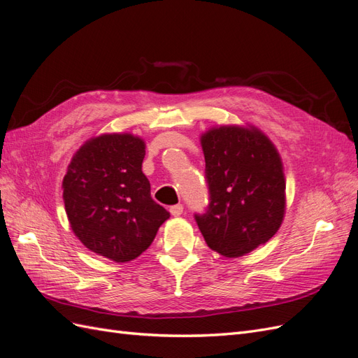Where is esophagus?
<instances>
[{"label":"esophagus","instance_id":"obj_1","mask_svg":"<svg viewBox=\"0 0 358 358\" xmlns=\"http://www.w3.org/2000/svg\"><path fill=\"white\" fill-rule=\"evenodd\" d=\"M170 213H171L173 216H180V215L183 213V206H182V204L171 206V208H170Z\"/></svg>","mask_w":358,"mask_h":358}]
</instances>
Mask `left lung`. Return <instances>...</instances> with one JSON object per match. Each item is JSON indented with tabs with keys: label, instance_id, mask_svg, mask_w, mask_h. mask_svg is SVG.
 <instances>
[{
	"label": "left lung",
	"instance_id": "8db88e82",
	"mask_svg": "<svg viewBox=\"0 0 358 358\" xmlns=\"http://www.w3.org/2000/svg\"><path fill=\"white\" fill-rule=\"evenodd\" d=\"M209 203L194 213L206 243L236 258L272 239L285 212L278 150L257 128L220 127L201 136Z\"/></svg>",
	"mask_w": 358,
	"mask_h": 358
}]
</instances>
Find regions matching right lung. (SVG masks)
<instances>
[{
	"label": "right lung",
	"instance_id": "add662e5",
	"mask_svg": "<svg viewBox=\"0 0 358 358\" xmlns=\"http://www.w3.org/2000/svg\"><path fill=\"white\" fill-rule=\"evenodd\" d=\"M145 142L131 134H104L85 143L64 176V203L78 239L116 263L149 248L170 213L150 197L142 171Z\"/></svg>",
	"mask_w": 358,
	"mask_h": 358
}]
</instances>
